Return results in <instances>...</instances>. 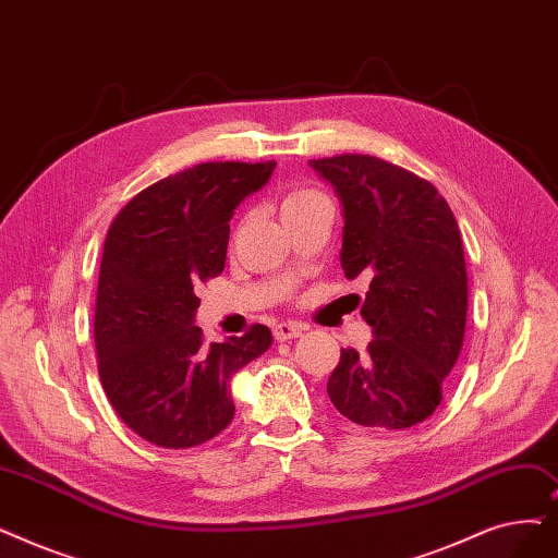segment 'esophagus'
<instances>
[{
  "mask_svg": "<svg viewBox=\"0 0 558 558\" xmlns=\"http://www.w3.org/2000/svg\"><path fill=\"white\" fill-rule=\"evenodd\" d=\"M305 330H307V326H305V324H299V322H284V324H278V326L274 328V335H276L278 342H287V339H296V337H301Z\"/></svg>",
  "mask_w": 558,
  "mask_h": 558,
  "instance_id": "esophagus-1",
  "label": "esophagus"
}]
</instances>
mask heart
Wrapping results in <instances>:
<instances>
[{"label": "heart", "mask_w": 558, "mask_h": 558, "mask_svg": "<svg viewBox=\"0 0 558 558\" xmlns=\"http://www.w3.org/2000/svg\"><path fill=\"white\" fill-rule=\"evenodd\" d=\"M324 193H319L317 189H310V186H294L292 191H287V196L280 203V211L282 216L287 214H294L299 209H305L310 205H317L324 203Z\"/></svg>", "instance_id": "1"}]
</instances>
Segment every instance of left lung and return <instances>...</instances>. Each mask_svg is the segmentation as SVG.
<instances>
[{
	"mask_svg": "<svg viewBox=\"0 0 558 558\" xmlns=\"http://www.w3.org/2000/svg\"><path fill=\"white\" fill-rule=\"evenodd\" d=\"M344 211L342 269L365 274L362 303L374 339L342 349L328 378L332 405L360 426L408 428L442 401V385L465 337L463 241L438 189L372 155L310 159Z\"/></svg>",
	"mask_w": 558,
	"mask_h": 558,
	"instance_id": "1",
	"label": "left lung"
}]
</instances>
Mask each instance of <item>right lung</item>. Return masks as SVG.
Instances as JSON below:
<instances>
[{"label":"right lung","mask_w":558,"mask_h":558,"mask_svg":"<svg viewBox=\"0 0 558 558\" xmlns=\"http://www.w3.org/2000/svg\"><path fill=\"white\" fill-rule=\"evenodd\" d=\"M276 161H207L134 196L113 219L95 301L100 380L118 417L143 440L189 449L234 417L232 376L271 347L255 324L205 344L196 287L226 266L230 219L269 182Z\"/></svg>","instance_id":"right-lung-1"}]
</instances>
